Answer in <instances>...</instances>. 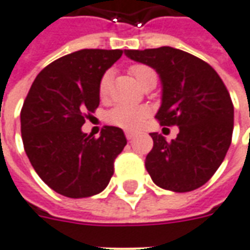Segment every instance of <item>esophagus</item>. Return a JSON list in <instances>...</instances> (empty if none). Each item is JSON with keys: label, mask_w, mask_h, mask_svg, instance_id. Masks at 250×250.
<instances>
[{"label": "esophagus", "mask_w": 250, "mask_h": 250, "mask_svg": "<svg viewBox=\"0 0 250 250\" xmlns=\"http://www.w3.org/2000/svg\"><path fill=\"white\" fill-rule=\"evenodd\" d=\"M125 136H126V139H128V140H132V139H133V137H135L136 136V133H133V132H125Z\"/></svg>", "instance_id": "34e87169"}]
</instances>
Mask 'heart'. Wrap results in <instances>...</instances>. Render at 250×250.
<instances>
[{
	"mask_svg": "<svg viewBox=\"0 0 250 250\" xmlns=\"http://www.w3.org/2000/svg\"><path fill=\"white\" fill-rule=\"evenodd\" d=\"M129 73L133 76L140 87H146L148 83L156 80V73L152 68L143 63H135L129 68ZM110 83H111V73L106 72L99 80L98 92L102 99H106L110 92ZM148 117V110L142 106H124L118 104L107 113V121L118 128L136 129L146 121Z\"/></svg>",
	"mask_w": 250,
	"mask_h": 250,
	"instance_id": "obj_1",
	"label": "heart"
}]
</instances>
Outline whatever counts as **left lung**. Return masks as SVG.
I'll return each mask as SVG.
<instances>
[{
    "label": "left lung",
    "mask_w": 250,
    "mask_h": 250,
    "mask_svg": "<svg viewBox=\"0 0 250 250\" xmlns=\"http://www.w3.org/2000/svg\"><path fill=\"white\" fill-rule=\"evenodd\" d=\"M125 54L159 73L163 94L155 118L162 126L180 128L171 142L151 133L154 147L146 158L148 174L158 187L173 192L203 187L231 144L234 106L225 83L209 63L168 46L125 50Z\"/></svg>",
    "instance_id": "obj_1"
}]
</instances>
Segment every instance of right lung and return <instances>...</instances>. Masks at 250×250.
Segmentation results:
<instances>
[{"label": "right lung", "instance_id": "1", "mask_svg": "<svg viewBox=\"0 0 250 250\" xmlns=\"http://www.w3.org/2000/svg\"><path fill=\"white\" fill-rule=\"evenodd\" d=\"M122 50L84 49L47 65L36 76L20 113L24 151L42 181L57 193L80 199L102 192L126 146L121 128L101 136L82 126L99 106L101 77Z\"/></svg>", "mask_w": 250, "mask_h": 250}]
</instances>
